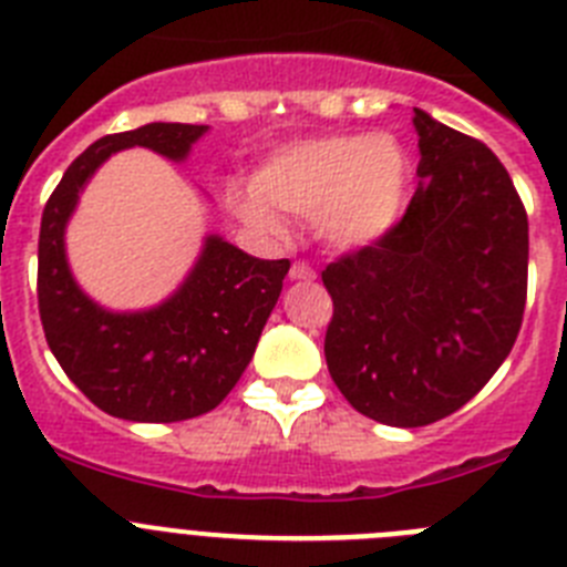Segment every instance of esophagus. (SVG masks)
Here are the masks:
<instances>
[{"label":"esophagus","mask_w":567,"mask_h":567,"mask_svg":"<svg viewBox=\"0 0 567 567\" xmlns=\"http://www.w3.org/2000/svg\"><path fill=\"white\" fill-rule=\"evenodd\" d=\"M289 278H292V280H315V269L309 267V264H303V260H295L292 269H289Z\"/></svg>","instance_id":"obj_1"}]
</instances>
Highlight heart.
I'll use <instances>...</instances> for the list:
<instances>
[{
  "instance_id": "b5f03b06",
  "label": "heart",
  "mask_w": 567,
  "mask_h": 567,
  "mask_svg": "<svg viewBox=\"0 0 567 567\" xmlns=\"http://www.w3.org/2000/svg\"><path fill=\"white\" fill-rule=\"evenodd\" d=\"M255 189L238 198L249 227L284 235L280 213L315 221L340 252L374 247L412 204L414 162L392 135H323L289 144L264 162Z\"/></svg>"
}]
</instances>
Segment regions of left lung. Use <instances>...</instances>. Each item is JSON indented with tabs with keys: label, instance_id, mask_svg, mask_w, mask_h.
I'll return each mask as SVG.
<instances>
[{
	"label": "left lung",
	"instance_id": "obj_1",
	"mask_svg": "<svg viewBox=\"0 0 567 567\" xmlns=\"http://www.w3.org/2000/svg\"><path fill=\"white\" fill-rule=\"evenodd\" d=\"M417 193L374 247L323 269L327 365L365 417L398 429L457 412L519 334L528 215L485 144L414 107Z\"/></svg>",
	"mask_w": 567,
	"mask_h": 567
}]
</instances>
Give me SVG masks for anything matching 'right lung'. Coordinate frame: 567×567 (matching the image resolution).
<instances>
[{
  "label": "right lung",
  "mask_w": 567,
  "mask_h": 567,
  "mask_svg": "<svg viewBox=\"0 0 567 567\" xmlns=\"http://www.w3.org/2000/svg\"><path fill=\"white\" fill-rule=\"evenodd\" d=\"M207 124L153 122L90 144L62 175L39 233V315L50 352L90 403L133 423H178L213 412L238 383L267 327L289 260H260L224 235L202 252L162 303L102 307L73 278L64 233L84 187L110 155L147 147L184 164Z\"/></svg>",
  "instance_id": "right-lung-1"
}]
</instances>
